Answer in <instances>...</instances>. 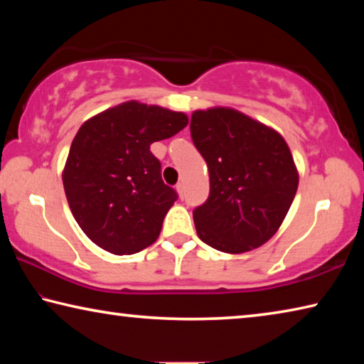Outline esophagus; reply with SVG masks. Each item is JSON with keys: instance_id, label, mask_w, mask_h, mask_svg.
I'll list each match as a JSON object with an SVG mask.
<instances>
[{"instance_id": "34e87169", "label": "esophagus", "mask_w": 364, "mask_h": 364, "mask_svg": "<svg viewBox=\"0 0 364 364\" xmlns=\"http://www.w3.org/2000/svg\"><path fill=\"white\" fill-rule=\"evenodd\" d=\"M176 191H178V194H180V197L184 196V183L183 181H180V183L176 184Z\"/></svg>"}]
</instances>
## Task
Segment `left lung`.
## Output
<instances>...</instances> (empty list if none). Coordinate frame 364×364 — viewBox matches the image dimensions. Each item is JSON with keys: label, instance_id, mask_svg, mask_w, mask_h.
<instances>
[{"label": "left lung", "instance_id": "left-lung-1", "mask_svg": "<svg viewBox=\"0 0 364 364\" xmlns=\"http://www.w3.org/2000/svg\"><path fill=\"white\" fill-rule=\"evenodd\" d=\"M191 138L208 167L210 193L193 212L210 247L242 254L278 231L297 193L299 175L279 133L232 109L196 110Z\"/></svg>", "mask_w": 364, "mask_h": 364}]
</instances>
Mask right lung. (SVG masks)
Listing matches in <instances>:
<instances>
[{
    "label": "right lung",
    "instance_id": "add662e5",
    "mask_svg": "<svg viewBox=\"0 0 364 364\" xmlns=\"http://www.w3.org/2000/svg\"><path fill=\"white\" fill-rule=\"evenodd\" d=\"M186 125L183 112L130 101L80 127L63 181L73 217L96 245L132 255L156 242L178 193L164 183L151 144Z\"/></svg>",
    "mask_w": 364,
    "mask_h": 364
}]
</instances>
